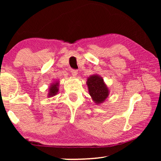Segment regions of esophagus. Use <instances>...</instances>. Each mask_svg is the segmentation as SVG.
Returning <instances> with one entry per match:
<instances>
[{"label": "esophagus", "instance_id": "esophagus-1", "mask_svg": "<svg viewBox=\"0 0 161 161\" xmlns=\"http://www.w3.org/2000/svg\"><path fill=\"white\" fill-rule=\"evenodd\" d=\"M77 70L76 69H72L71 70V74L72 75L73 77H77Z\"/></svg>", "mask_w": 161, "mask_h": 161}]
</instances>
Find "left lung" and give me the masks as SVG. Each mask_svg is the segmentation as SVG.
Segmentation results:
<instances>
[{"mask_svg":"<svg viewBox=\"0 0 161 161\" xmlns=\"http://www.w3.org/2000/svg\"><path fill=\"white\" fill-rule=\"evenodd\" d=\"M86 85L89 94L96 104H102L109 95V89L103 81V79L97 74L87 78Z\"/></svg>","mask_w":161,"mask_h":161,"instance_id":"1","label":"left lung"}]
</instances>
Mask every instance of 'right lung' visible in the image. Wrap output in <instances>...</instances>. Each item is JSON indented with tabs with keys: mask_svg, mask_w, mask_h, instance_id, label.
<instances>
[{
	"mask_svg": "<svg viewBox=\"0 0 161 161\" xmlns=\"http://www.w3.org/2000/svg\"><path fill=\"white\" fill-rule=\"evenodd\" d=\"M59 81H55L52 84H50V86H49V88H48L47 97L49 98L55 96V95L58 93L59 92Z\"/></svg>",
	"mask_w": 161,
	"mask_h": 161,
	"instance_id": "add662e5",
	"label": "right lung"
}]
</instances>
